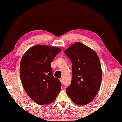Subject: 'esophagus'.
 <instances>
[{
	"label": "esophagus",
	"mask_w": 122,
	"mask_h": 122,
	"mask_svg": "<svg viewBox=\"0 0 122 122\" xmlns=\"http://www.w3.org/2000/svg\"><path fill=\"white\" fill-rule=\"evenodd\" d=\"M60 81L61 83L62 84V85H63V79H62V78H60Z\"/></svg>",
	"instance_id": "34e87169"
}]
</instances>
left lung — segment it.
I'll return each mask as SVG.
<instances>
[{
  "instance_id": "left-lung-1",
  "label": "left lung",
  "mask_w": 122,
  "mask_h": 122,
  "mask_svg": "<svg viewBox=\"0 0 122 122\" xmlns=\"http://www.w3.org/2000/svg\"><path fill=\"white\" fill-rule=\"evenodd\" d=\"M72 63V80L66 93L76 105L91 102L101 86L102 71L96 52L80 42L71 45L64 51Z\"/></svg>"
}]
</instances>
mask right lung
I'll use <instances>...</instances> for the list:
<instances>
[{
    "instance_id": "right-lung-1",
    "label": "right lung",
    "mask_w": 122,
    "mask_h": 122,
    "mask_svg": "<svg viewBox=\"0 0 122 122\" xmlns=\"http://www.w3.org/2000/svg\"><path fill=\"white\" fill-rule=\"evenodd\" d=\"M61 49L49 45L31 47L23 55L20 73L25 91L39 105L49 104L55 101L61 83L52 75L51 64Z\"/></svg>"
}]
</instances>
